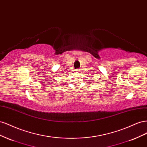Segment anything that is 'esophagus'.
Instances as JSON below:
<instances>
[{
  "label": "esophagus",
  "mask_w": 147,
  "mask_h": 147,
  "mask_svg": "<svg viewBox=\"0 0 147 147\" xmlns=\"http://www.w3.org/2000/svg\"><path fill=\"white\" fill-rule=\"evenodd\" d=\"M80 71V69H76L75 70V73H79Z\"/></svg>",
  "instance_id": "1"
}]
</instances>
